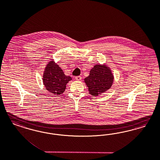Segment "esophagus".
<instances>
[{
	"label": "esophagus",
	"instance_id": "esophagus-1",
	"mask_svg": "<svg viewBox=\"0 0 160 160\" xmlns=\"http://www.w3.org/2000/svg\"><path fill=\"white\" fill-rule=\"evenodd\" d=\"M75 78H76V80L80 81V80H82V77L81 76H76V77H75Z\"/></svg>",
	"mask_w": 160,
	"mask_h": 160
}]
</instances>
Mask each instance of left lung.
I'll return each mask as SVG.
<instances>
[{"instance_id":"8db88e82","label":"left lung","mask_w":160,"mask_h":160,"mask_svg":"<svg viewBox=\"0 0 160 160\" xmlns=\"http://www.w3.org/2000/svg\"><path fill=\"white\" fill-rule=\"evenodd\" d=\"M114 77L109 67L105 64H96L92 68L84 82L88 87L89 93L97 96L111 88Z\"/></svg>"}]
</instances>
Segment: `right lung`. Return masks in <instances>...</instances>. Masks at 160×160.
Returning a JSON list of instances; mask_svg holds the SVG:
<instances>
[{"mask_svg": "<svg viewBox=\"0 0 160 160\" xmlns=\"http://www.w3.org/2000/svg\"><path fill=\"white\" fill-rule=\"evenodd\" d=\"M72 80V77L66 76L62 70L54 61H50L46 66L42 76L45 88L54 95L63 93L67 84Z\"/></svg>", "mask_w": 160, "mask_h": 160, "instance_id": "add662e5", "label": "right lung"}]
</instances>
